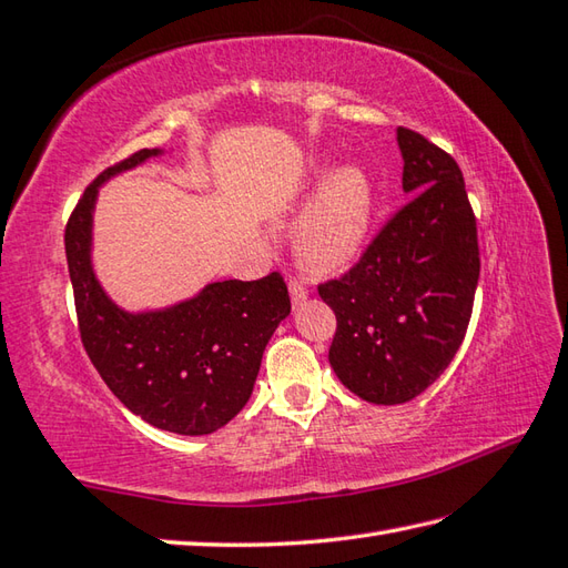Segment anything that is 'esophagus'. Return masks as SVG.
<instances>
[{"label":"esophagus","mask_w":568,"mask_h":568,"mask_svg":"<svg viewBox=\"0 0 568 568\" xmlns=\"http://www.w3.org/2000/svg\"><path fill=\"white\" fill-rule=\"evenodd\" d=\"M291 300H293V307H303L305 300H307V287L297 281H291Z\"/></svg>","instance_id":"esophagus-1"}]
</instances>
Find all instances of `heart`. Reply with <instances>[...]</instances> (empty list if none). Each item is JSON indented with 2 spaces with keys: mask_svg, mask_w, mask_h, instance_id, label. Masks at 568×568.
<instances>
[{
  "mask_svg": "<svg viewBox=\"0 0 568 568\" xmlns=\"http://www.w3.org/2000/svg\"><path fill=\"white\" fill-rule=\"evenodd\" d=\"M327 164H315V174ZM376 209L374 182L359 164H339L322 176L293 221L297 263L315 275H332L359 258Z\"/></svg>",
  "mask_w": 568,
  "mask_h": 568,
  "instance_id": "obj_1",
  "label": "heart"
}]
</instances>
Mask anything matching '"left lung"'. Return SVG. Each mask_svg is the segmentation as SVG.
Returning <instances> with one entry per match:
<instances>
[{"mask_svg": "<svg viewBox=\"0 0 568 568\" xmlns=\"http://www.w3.org/2000/svg\"><path fill=\"white\" fill-rule=\"evenodd\" d=\"M410 202L362 261L320 285L335 310L329 364L369 404H406L446 372L473 315L480 251L458 162L414 130L398 128Z\"/></svg>", "mask_w": 568, "mask_h": 568, "instance_id": "8db88e82", "label": "left lung"}]
</instances>
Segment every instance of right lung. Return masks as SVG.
I'll return each instance as SVG.
<instances>
[{
    "mask_svg": "<svg viewBox=\"0 0 568 568\" xmlns=\"http://www.w3.org/2000/svg\"><path fill=\"white\" fill-rule=\"evenodd\" d=\"M162 152L140 150L98 174L65 226V258L83 347L110 392L154 428L209 436L246 406L265 344L291 315V297L271 273L209 283L170 307L130 313L113 303L93 268L98 192Z\"/></svg>",
    "mask_w": 568,
    "mask_h": 568,
    "instance_id": "obj_1",
    "label": "right lung"
}]
</instances>
